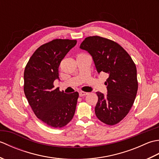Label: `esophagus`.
<instances>
[{"label":"esophagus","mask_w":159,"mask_h":159,"mask_svg":"<svg viewBox=\"0 0 159 159\" xmlns=\"http://www.w3.org/2000/svg\"><path fill=\"white\" fill-rule=\"evenodd\" d=\"M87 94H88V93H87V92H79V96H80V97H83V96H87Z\"/></svg>","instance_id":"esophagus-1"}]
</instances>
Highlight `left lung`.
<instances>
[{"mask_svg": "<svg viewBox=\"0 0 159 159\" xmlns=\"http://www.w3.org/2000/svg\"><path fill=\"white\" fill-rule=\"evenodd\" d=\"M80 48L92 57L98 73L104 72L109 76L105 82L107 95L96 92L98 100L96 116L107 125L116 124L126 116L136 98L138 82L135 64L120 44L99 36L86 38Z\"/></svg>", "mask_w": 159, "mask_h": 159, "instance_id": "left-lung-1", "label": "left lung"}]
</instances>
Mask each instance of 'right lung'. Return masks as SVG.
<instances>
[{
  "label": "right lung",
  "mask_w": 159,
  "mask_h": 159,
  "mask_svg": "<svg viewBox=\"0 0 159 159\" xmlns=\"http://www.w3.org/2000/svg\"><path fill=\"white\" fill-rule=\"evenodd\" d=\"M76 40L57 39L42 45L33 54L24 73V92L35 116L52 128H62L72 120L79 93H66L55 88L59 80L62 59L76 44Z\"/></svg>",
  "instance_id": "1"
}]
</instances>
